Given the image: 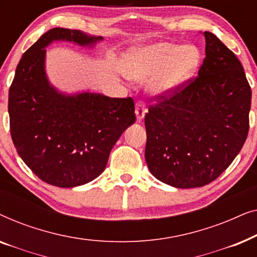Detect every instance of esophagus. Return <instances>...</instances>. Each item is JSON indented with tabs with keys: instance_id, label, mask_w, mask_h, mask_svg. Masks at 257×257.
Returning <instances> with one entry per match:
<instances>
[{
	"instance_id": "obj_1",
	"label": "esophagus",
	"mask_w": 257,
	"mask_h": 257,
	"mask_svg": "<svg viewBox=\"0 0 257 257\" xmlns=\"http://www.w3.org/2000/svg\"><path fill=\"white\" fill-rule=\"evenodd\" d=\"M146 105L144 101H138V103L136 104V115H137V119L138 120H142V119L145 117L146 114Z\"/></svg>"
}]
</instances>
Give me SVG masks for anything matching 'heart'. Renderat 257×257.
I'll list each match as a JSON object with an SVG mask.
<instances>
[{
  "instance_id": "b5f03b06",
  "label": "heart",
  "mask_w": 257,
  "mask_h": 257,
  "mask_svg": "<svg viewBox=\"0 0 257 257\" xmlns=\"http://www.w3.org/2000/svg\"><path fill=\"white\" fill-rule=\"evenodd\" d=\"M201 61V50L195 45L157 42L130 49L122 57L121 71L136 82L150 79V93L166 97L195 75Z\"/></svg>"
}]
</instances>
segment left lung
<instances>
[{
    "mask_svg": "<svg viewBox=\"0 0 257 257\" xmlns=\"http://www.w3.org/2000/svg\"><path fill=\"white\" fill-rule=\"evenodd\" d=\"M203 36L206 57L198 77L145 115L149 170L177 188L215 180L248 136L251 90L243 66L215 35Z\"/></svg>",
    "mask_w": 257,
    "mask_h": 257,
    "instance_id": "8db88e82",
    "label": "left lung"
}]
</instances>
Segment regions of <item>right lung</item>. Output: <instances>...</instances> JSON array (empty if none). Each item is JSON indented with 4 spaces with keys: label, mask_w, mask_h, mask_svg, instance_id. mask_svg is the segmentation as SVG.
I'll return each mask as SVG.
<instances>
[{
    "label": "right lung",
    "mask_w": 257,
    "mask_h": 257,
    "mask_svg": "<svg viewBox=\"0 0 257 257\" xmlns=\"http://www.w3.org/2000/svg\"><path fill=\"white\" fill-rule=\"evenodd\" d=\"M101 36L54 28L24 52L9 89L10 133L17 153L41 180L62 188L103 173L112 147L136 121L132 98L82 91L65 93L45 71L47 47L69 42L93 48Z\"/></svg>",
    "instance_id": "right-lung-1"
}]
</instances>
